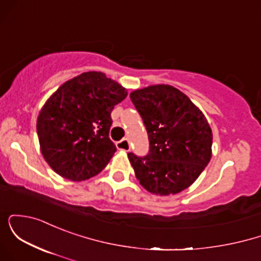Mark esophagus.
<instances>
[{
	"label": "esophagus",
	"mask_w": 261,
	"mask_h": 261,
	"mask_svg": "<svg viewBox=\"0 0 261 261\" xmlns=\"http://www.w3.org/2000/svg\"><path fill=\"white\" fill-rule=\"evenodd\" d=\"M116 148H118L119 151L127 152L128 149H130V142H128L127 139H122L121 141H118V142H116Z\"/></svg>",
	"instance_id": "esophagus-1"
}]
</instances>
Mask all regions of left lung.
Instances as JSON below:
<instances>
[{"mask_svg": "<svg viewBox=\"0 0 261 261\" xmlns=\"http://www.w3.org/2000/svg\"><path fill=\"white\" fill-rule=\"evenodd\" d=\"M145 122L149 153L127 157L137 180L160 196L174 195L190 187L212 155V130L201 110L169 85H153L130 93Z\"/></svg>", "mask_w": 261, "mask_h": 261, "instance_id": "8db88e82", "label": "left lung"}]
</instances>
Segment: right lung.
<instances>
[{"mask_svg": "<svg viewBox=\"0 0 261 261\" xmlns=\"http://www.w3.org/2000/svg\"><path fill=\"white\" fill-rule=\"evenodd\" d=\"M127 91L98 71L66 81L39 112L40 152L55 173L72 181L97 175L116 147L109 139L110 113Z\"/></svg>", "mask_w": 261, "mask_h": 261, "instance_id": "1", "label": "right lung"}]
</instances>
